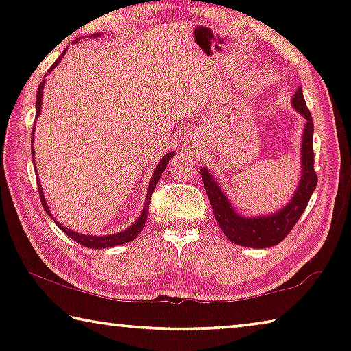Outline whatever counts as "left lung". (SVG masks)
Wrapping results in <instances>:
<instances>
[{"instance_id":"obj_1","label":"left lung","mask_w":351,"mask_h":351,"mask_svg":"<svg viewBox=\"0 0 351 351\" xmlns=\"http://www.w3.org/2000/svg\"><path fill=\"white\" fill-rule=\"evenodd\" d=\"M293 106L306 119V125L302 139V180L294 198L280 212L269 217L245 218L237 215L228 198L224 197L217 181L206 169H201L204 189L212 204L213 215L217 223L228 239L240 246L249 247H269L276 246L285 240L295 223L299 221L302 213L305 212L308 201L316 189L317 175L314 170V152H313V117L308 110L302 90H297L293 97Z\"/></svg>"}]
</instances>
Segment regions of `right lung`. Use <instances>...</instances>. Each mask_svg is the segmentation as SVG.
Wrapping results in <instances>:
<instances>
[{
  "mask_svg": "<svg viewBox=\"0 0 351 351\" xmlns=\"http://www.w3.org/2000/svg\"><path fill=\"white\" fill-rule=\"evenodd\" d=\"M94 37H97V34H94ZM63 56H64V52H63V54H62L60 57L57 58L56 63H54V66H51V69L57 66L58 62L62 60ZM51 69H49V71H51ZM43 85H45V80L40 83L38 91H37V102H35V108H37V116L40 114V111H41V96H43V94H41V90H43ZM32 142H34V139H32ZM32 154H34V150H32ZM171 158H173V152L165 154V156L162 158V161L158 164V167H156V170H154L153 178H152V181H150V186H148V193H147V199H145L144 210H142L141 217H139L138 219H136V223L130 226V228L123 230V232H121V234H112V235H106V237H91V235L77 234V232H74V230L63 228L62 224L57 223L58 228H60V229L63 230V232L66 234L68 237H71V239H73L74 241L80 243L82 246L90 247V249H104V247L119 246V245H123V243H128V241L134 240L136 237H138V234H141L142 228H144V224H145V221H147V215H148V206H150L152 193H153V190H154V187H156L159 178H161V175L164 173V170H165V167H167V164H169V161H170ZM37 184H38V182H37ZM38 193H40L41 204H43L45 210H46L47 213H49V209H47V206H46V201H45V197H43V192H41L40 184H38ZM49 215H51V213H49ZM51 217H52V215H51Z\"/></svg>",
  "mask_w": 351,
  "mask_h": 351,
  "instance_id": "add662e5",
  "label": "right lung"
}]
</instances>
